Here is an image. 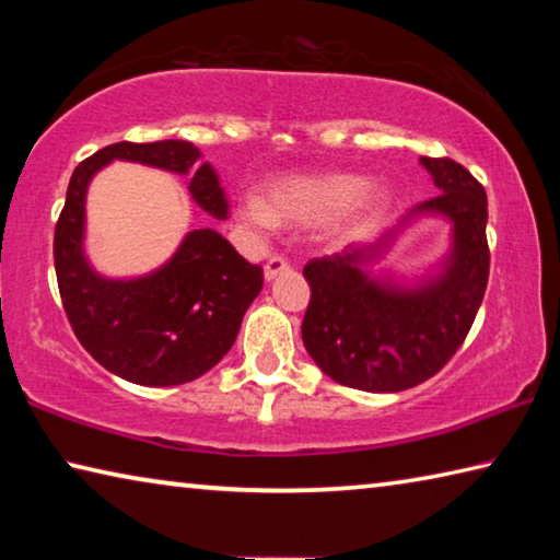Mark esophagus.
I'll list each match as a JSON object with an SVG mask.
<instances>
[{"label": "esophagus", "instance_id": "obj_1", "mask_svg": "<svg viewBox=\"0 0 560 560\" xmlns=\"http://www.w3.org/2000/svg\"><path fill=\"white\" fill-rule=\"evenodd\" d=\"M289 261L283 257H271L267 264H264V277H267V281H271L273 277H279V273L289 271Z\"/></svg>", "mask_w": 560, "mask_h": 560}]
</instances>
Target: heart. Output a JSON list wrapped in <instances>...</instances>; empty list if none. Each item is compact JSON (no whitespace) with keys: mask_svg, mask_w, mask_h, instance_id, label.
<instances>
[{"mask_svg":"<svg viewBox=\"0 0 560 560\" xmlns=\"http://www.w3.org/2000/svg\"><path fill=\"white\" fill-rule=\"evenodd\" d=\"M387 205L390 195L383 185H368L365 177L353 173H320L277 179L267 202L257 195L246 197L242 214L261 230H271L277 222L314 224L338 214L334 234L343 236L381 217Z\"/></svg>","mask_w":560,"mask_h":560,"instance_id":"b5f03b06","label":"heart"}]
</instances>
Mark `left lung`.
<instances>
[{"label":"left lung","mask_w":560,"mask_h":560,"mask_svg":"<svg viewBox=\"0 0 560 560\" xmlns=\"http://www.w3.org/2000/svg\"><path fill=\"white\" fill-rule=\"evenodd\" d=\"M442 192L407 214L452 220L444 269L415 289L365 271L395 236L348 246L303 267L311 301L301 324L303 346L336 383L365 393H400L430 381L457 353L489 281L487 192L450 158H420Z\"/></svg>","instance_id":"8db88e82"}]
</instances>
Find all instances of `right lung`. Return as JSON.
Instances as JSON below:
<instances>
[{"instance_id":"obj_1","label":"right lung","mask_w":560,"mask_h":560,"mask_svg":"<svg viewBox=\"0 0 560 560\" xmlns=\"http://www.w3.org/2000/svg\"><path fill=\"white\" fill-rule=\"evenodd\" d=\"M110 160H130L189 175V195L224 220L226 200L214 170L187 140L113 143L73 170L54 232V267L66 318L81 346L128 383L183 385L205 375L232 348L261 267L246 261L214 230H192L165 267L140 279H103L83 257V220L91 177Z\"/></svg>"}]
</instances>
